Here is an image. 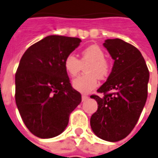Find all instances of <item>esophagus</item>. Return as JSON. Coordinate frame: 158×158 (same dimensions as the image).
I'll list each match as a JSON object with an SVG mask.
<instances>
[{
    "instance_id": "obj_1",
    "label": "esophagus",
    "mask_w": 158,
    "mask_h": 158,
    "mask_svg": "<svg viewBox=\"0 0 158 158\" xmlns=\"http://www.w3.org/2000/svg\"><path fill=\"white\" fill-rule=\"evenodd\" d=\"M88 99H89V97L88 96H85V95H82V96H81V100H82V102H85V101H86Z\"/></svg>"
}]
</instances>
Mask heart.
Masks as SVG:
<instances>
[{
	"instance_id": "obj_1",
	"label": "heart",
	"mask_w": 158,
	"mask_h": 158,
	"mask_svg": "<svg viewBox=\"0 0 158 158\" xmlns=\"http://www.w3.org/2000/svg\"><path fill=\"white\" fill-rule=\"evenodd\" d=\"M85 67V74L73 81V87L76 90L88 94L98 86V78L104 79L110 73V65L104 59V53L98 45H92L83 49L81 58L73 55H67L64 59V69L70 77H76Z\"/></svg>"
}]
</instances>
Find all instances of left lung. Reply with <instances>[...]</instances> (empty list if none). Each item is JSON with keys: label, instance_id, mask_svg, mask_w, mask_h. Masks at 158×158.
Wrapping results in <instances>:
<instances>
[{"label": "left lung", "instance_id": "obj_1", "mask_svg": "<svg viewBox=\"0 0 158 158\" xmlns=\"http://www.w3.org/2000/svg\"><path fill=\"white\" fill-rule=\"evenodd\" d=\"M103 46L114 60L108 79L91 95L98 109L90 117V127L103 140L117 142L135 127L148 97L149 72L140 51L121 39H107Z\"/></svg>", "mask_w": 158, "mask_h": 158}]
</instances>
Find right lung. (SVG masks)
Segmentation results:
<instances>
[{"instance_id": "add662e5", "label": "right lung", "mask_w": 158, "mask_h": 158, "mask_svg": "<svg viewBox=\"0 0 158 158\" xmlns=\"http://www.w3.org/2000/svg\"><path fill=\"white\" fill-rule=\"evenodd\" d=\"M77 37L51 35L33 44L15 74V102L27 129L41 139L59 135L81 102L64 69V59L81 43Z\"/></svg>"}]
</instances>
